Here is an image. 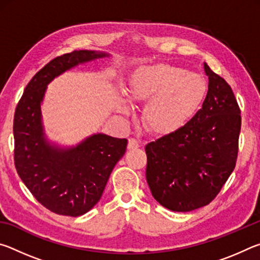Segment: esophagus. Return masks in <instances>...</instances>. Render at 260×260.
I'll return each instance as SVG.
<instances>
[{
    "mask_svg": "<svg viewBox=\"0 0 260 260\" xmlns=\"http://www.w3.org/2000/svg\"><path fill=\"white\" fill-rule=\"evenodd\" d=\"M140 144H141V143H140L139 140L133 139V138L128 140V149H129V150H133V149L139 148Z\"/></svg>",
    "mask_w": 260,
    "mask_h": 260,
    "instance_id": "34e87169",
    "label": "esophagus"
}]
</instances>
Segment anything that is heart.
<instances>
[{
  "mask_svg": "<svg viewBox=\"0 0 260 260\" xmlns=\"http://www.w3.org/2000/svg\"><path fill=\"white\" fill-rule=\"evenodd\" d=\"M128 91L132 99L148 101L143 113L148 128L166 135L181 129L192 119L204 102L208 83L201 74L173 65L156 64L136 70ZM118 109L129 111L124 101H120Z\"/></svg>",
  "mask_w": 260,
  "mask_h": 260,
  "instance_id": "1",
  "label": "heart"
}]
</instances>
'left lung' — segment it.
<instances>
[{
  "label": "left lung",
  "instance_id": "obj_1",
  "mask_svg": "<svg viewBox=\"0 0 260 260\" xmlns=\"http://www.w3.org/2000/svg\"><path fill=\"white\" fill-rule=\"evenodd\" d=\"M209 90L181 129L146 146L147 182L158 203L175 212L208 205L235 169L241 111L231 86L204 63Z\"/></svg>",
  "mask_w": 260,
  "mask_h": 260
}]
</instances>
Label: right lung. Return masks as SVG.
<instances>
[{
	"label": "right lung",
	"mask_w": 260,
	"mask_h": 260,
	"mask_svg": "<svg viewBox=\"0 0 260 260\" xmlns=\"http://www.w3.org/2000/svg\"><path fill=\"white\" fill-rule=\"evenodd\" d=\"M109 56L103 51L76 50L56 57L32 78L16 108L17 173L39 203L54 213L79 217L94 208L113 167L125 155L127 140L98 133L72 147L50 142L41 113L47 86L78 65Z\"/></svg>",
	"instance_id": "right-lung-1"
}]
</instances>
